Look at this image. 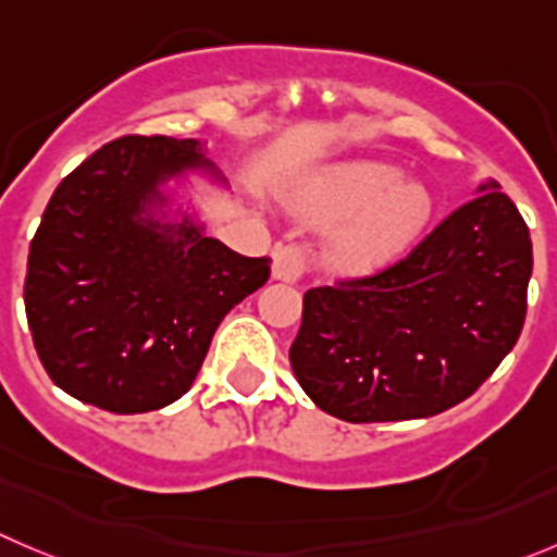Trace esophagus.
Here are the masks:
<instances>
[{"label":"esophagus","instance_id":"34e87169","mask_svg":"<svg viewBox=\"0 0 557 557\" xmlns=\"http://www.w3.org/2000/svg\"><path fill=\"white\" fill-rule=\"evenodd\" d=\"M306 270H309V257H306L304 246H298V243L275 246L273 278H278V282H300Z\"/></svg>","mask_w":557,"mask_h":557}]
</instances>
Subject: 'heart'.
Segmentation results:
<instances>
[{
    "label": "heart",
    "instance_id": "1",
    "mask_svg": "<svg viewBox=\"0 0 557 557\" xmlns=\"http://www.w3.org/2000/svg\"><path fill=\"white\" fill-rule=\"evenodd\" d=\"M309 210L322 221L347 219L331 237L344 268H372L394 257L426 221L429 196L385 163H347L317 185Z\"/></svg>",
    "mask_w": 557,
    "mask_h": 557
}]
</instances>
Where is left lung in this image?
Returning a JSON list of instances; mask_svg holds the SVG:
<instances>
[{
  "instance_id": "obj_1",
  "label": "left lung",
  "mask_w": 557,
  "mask_h": 557,
  "mask_svg": "<svg viewBox=\"0 0 557 557\" xmlns=\"http://www.w3.org/2000/svg\"><path fill=\"white\" fill-rule=\"evenodd\" d=\"M533 246L497 183L377 273L304 295L300 388L349 423L429 418L468 399L522 333Z\"/></svg>"
}]
</instances>
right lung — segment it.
I'll return each instance as SVG.
<instances>
[{
    "mask_svg": "<svg viewBox=\"0 0 557 557\" xmlns=\"http://www.w3.org/2000/svg\"><path fill=\"white\" fill-rule=\"evenodd\" d=\"M185 172L221 180L199 139L123 136L73 169L51 196L26 262L24 306L40 363L73 399L150 412L194 385L230 309L270 275L166 219L161 185Z\"/></svg>",
    "mask_w": 557,
    "mask_h": 557,
    "instance_id": "add662e5",
    "label": "right lung"
}]
</instances>
